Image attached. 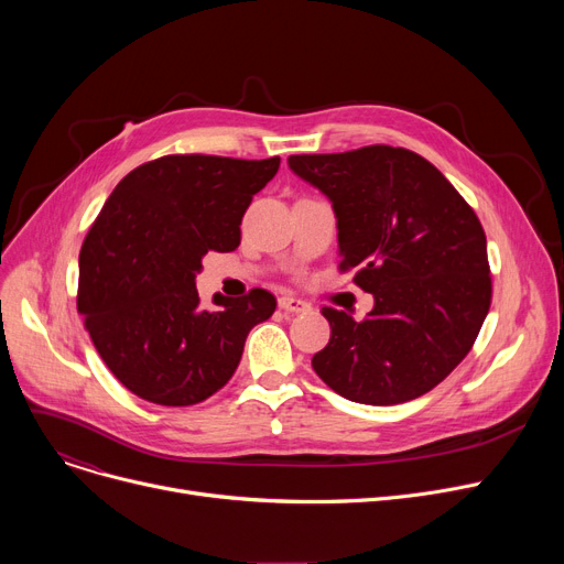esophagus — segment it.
<instances>
[{"mask_svg": "<svg viewBox=\"0 0 564 564\" xmlns=\"http://www.w3.org/2000/svg\"><path fill=\"white\" fill-rule=\"evenodd\" d=\"M279 308H283L288 313H304V311H311V304L302 302L297 297H292V294H281V297H279Z\"/></svg>", "mask_w": 564, "mask_h": 564, "instance_id": "obj_1", "label": "esophagus"}]
</instances>
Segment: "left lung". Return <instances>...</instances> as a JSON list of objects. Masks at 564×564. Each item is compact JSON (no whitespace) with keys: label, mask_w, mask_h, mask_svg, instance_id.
Returning <instances> with one entry per match:
<instances>
[{"label":"left lung","mask_w":564,"mask_h":564,"mask_svg":"<svg viewBox=\"0 0 564 564\" xmlns=\"http://www.w3.org/2000/svg\"><path fill=\"white\" fill-rule=\"evenodd\" d=\"M332 200L340 270L375 297L357 322L324 306L329 345L313 370L338 395L375 406L432 391L470 351L491 306L487 237L473 207L425 158L393 145L290 155Z\"/></svg>","instance_id":"left-lung-1"}]
</instances>
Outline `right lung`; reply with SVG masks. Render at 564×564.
<instances>
[{"mask_svg":"<svg viewBox=\"0 0 564 564\" xmlns=\"http://www.w3.org/2000/svg\"><path fill=\"white\" fill-rule=\"evenodd\" d=\"M281 158L166 155L116 185L79 251L77 311L113 377L141 400L189 406L215 395L245 340L276 300L215 294L205 311L196 274L207 251H235L247 207Z\"/></svg>","mask_w":564,"mask_h":564,"instance_id":"obj_1","label":"right lung"}]
</instances>
